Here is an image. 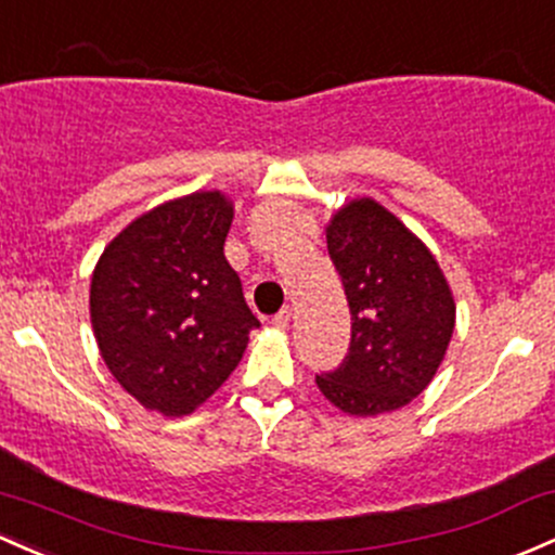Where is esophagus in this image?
<instances>
[{"instance_id": "obj_1", "label": "esophagus", "mask_w": 555, "mask_h": 555, "mask_svg": "<svg viewBox=\"0 0 555 555\" xmlns=\"http://www.w3.org/2000/svg\"><path fill=\"white\" fill-rule=\"evenodd\" d=\"M289 321H292V310H289V308H282L276 315H273L271 324L276 326V328H287Z\"/></svg>"}]
</instances>
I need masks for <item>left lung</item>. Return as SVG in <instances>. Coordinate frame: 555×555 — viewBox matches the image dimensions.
<instances>
[{"label": "left lung", "mask_w": 555, "mask_h": 555, "mask_svg": "<svg viewBox=\"0 0 555 555\" xmlns=\"http://www.w3.org/2000/svg\"><path fill=\"white\" fill-rule=\"evenodd\" d=\"M326 247L350 306V347L315 376L350 416L398 411L429 387L453 337L455 302L435 255L371 197L334 212Z\"/></svg>", "instance_id": "left-lung-1"}]
</instances>
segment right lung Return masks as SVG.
<instances>
[{
    "instance_id": "right-lung-1",
    "label": "right lung",
    "mask_w": 555,
    "mask_h": 555,
    "mask_svg": "<svg viewBox=\"0 0 555 555\" xmlns=\"http://www.w3.org/2000/svg\"><path fill=\"white\" fill-rule=\"evenodd\" d=\"M234 205L194 192L120 231L91 273L102 361L150 411L186 416L229 379L260 326L223 255Z\"/></svg>"
}]
</instances>
